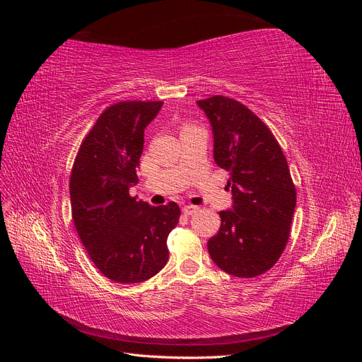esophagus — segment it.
Segmentation results:
<instances>
[{"label": "esophagus", "instance_id": "obj_1", "mask_svg": "<svg viewBox=\"0 0 362 362\" xmlns=\"http://www.w3.org/2000/svg\"><path fill=\"white\" fill-rule=\"evenodd\" d=\"M198 210H199V208L196 206V205H184V206H182V213H184L185 216H192L193 213H196Z\"/></svg>", "mask_w": 362, "mask_h": 362}]
</instances>
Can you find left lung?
<instances>
[{
	"mask_svg": "<svg viewBox=\"0 0 362 362\" xmlns=\"http://www.w3.org/2000/svg\"><path fill=\"white\" fill-rule=\"evenodd\" d=\"M210 120L213 156L229 173L233 206L208 240L218 269L254 278L279 259L290 237L296 189L287 158L262 120L238 101L216 95L196 103Z\"/></svg>",
	"mask_w": 362,
	"mask_h": 362,
	"instance_id": "8db88e82",
	"label": "left lung"
}]
</instances>
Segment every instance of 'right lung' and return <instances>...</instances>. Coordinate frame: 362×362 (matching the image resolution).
I'll return each instance as SVG.
<instances>
[{"label":"right lung","mask_w":362,"mask_h":362,"mask_svg":"<svg viewBox=\"0 0 362 362\" xmlns=\"http://www.w3.org/2000/svg\"><path fill=\"white\" fill-rule=\"evenodd\" d=\"M161 101H122L96 120L76 154L72 218L93 264L117 284L144 282L166 266L168 235L180 221L175 202L152 206L129 196L139 182L145 128Z\"/></svg>","instance_id":"right-lung-1"}]
</instances>
